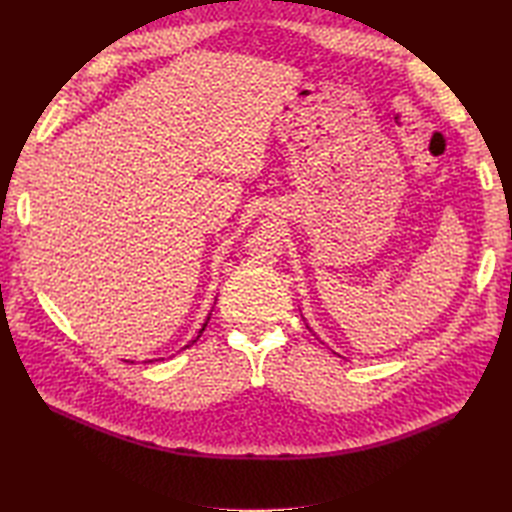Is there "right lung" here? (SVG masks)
<instances>
[{"mask_svg":"<svg viewBox=\"0 0 512 512\" xmlns=\"http://www.w3.org/2000/svg\"><path fill=\"white\" fill-rule=\"evenodd\" d=\"M207 322H209V318H207ZM207 322L203 324V329H200V331H198V337H200V335H203V331H205V327H207ZM198 337H196V339H198ZM196 339H194V342H196ZM194 342H192V344H194ZM192 344H190V346H192ZM190 346H185V348H190Z\"/></svg>","mask_w":512,"mask_h":512,"instance_id":"add662e5","label":"right lung"}]
</instances>
